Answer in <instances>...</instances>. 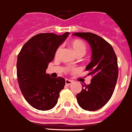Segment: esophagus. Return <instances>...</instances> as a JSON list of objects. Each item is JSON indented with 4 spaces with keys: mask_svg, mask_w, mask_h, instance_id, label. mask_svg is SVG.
<instances>
[{
    "mask_svg": "<svg viewBox=\"0 0 132 132\" xmlns=\"http://www.w3.org/2000/svg\"><path fill=\"white\" fill-rule=\"evenodd\" d=\"M73 83V81L72 80H70V79H65V84L67 86H70Z\"/></svg>",
    "mask_w": 132,
    "mask_h": 132,
    "instance_id": "esophagus-1",
    "label": "esophagus"
}]
</instances>
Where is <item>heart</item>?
I'll return each instance as SVG.
<instances>
[{
	"label": "heart",
	"mask_w": 132,
	"mask_h": 132,
	"mask_svg": "<svg viewBox=\"0 0 132 132\" xmlns=\"http://www.w3.org/2000/svg\"><path fill=\"white\" fill-rule=\"evenodd\" d=\"M70 46L72 49L73 52L75 53V54L77 55H82L86 53V44L81 41L80 39H75L70 42ZM60 51V47L57 49L55 55L57 57L59 55V53Z\"/></svg>",
	"instance_id": "1"
}]
</instances>
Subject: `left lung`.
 <instances>
[{"mask_svg":"<svg viewBox=\"0 0 132 132\" xmlns=\"http://www.w3.org/2000/svg\"><path fill=\"white\" fill-rule=\"evenodd\" d=\"M73 35L85 39L92 50L91 61L86 67L92 79L88 85H82L77 95L78 104L86 110H97L109 101L115 90L118 77L117 56L112 46L95 34L78 32Z\"/></svg>","mask_w":132,"mask_h":132,"instance_id":"left-lung-1","label":"left lung"}]
</instances>
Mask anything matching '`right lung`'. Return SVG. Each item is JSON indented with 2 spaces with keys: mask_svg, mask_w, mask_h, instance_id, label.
<instances>
[{
  "mask_svg": "<svg viewBox=\"0 0 132 132\" xmlns=\"http://www.w3.org/2000/svg\"><path fill=\"white\" fill-rule=\"evenodd\" d=\"M69 32L62 35L42 33L31 38L17 56V76L22 94L28 103L37 110H48L55 106L65 80L46 74L49 62Z\"/></svg>",
  "mask_w": 132,
  "mask_h": 132,
  "instance_id": "1",
  "label": "right lung"
}]
</instances>
